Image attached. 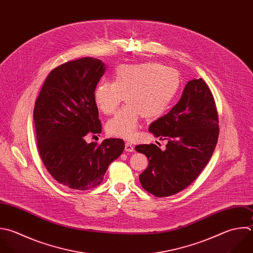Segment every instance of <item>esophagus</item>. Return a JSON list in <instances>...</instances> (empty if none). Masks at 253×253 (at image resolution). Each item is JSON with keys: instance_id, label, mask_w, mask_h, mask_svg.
I'll return each mask as SVG.
<instances>
[{"instance_id": "1", "label": "esophagus", "mask_w": 253, "mask_h": 253, "mask_svg": "<svg viewBox=\"0 0 253 253\" xmlns=\"http://www.w3.org/2000/svg\"><path fill=\"white\" fill-rule=\"evenodd\" d=\"M125 150H126V152H132V151H134V147H133V145H132L130 142H126V144H125Z\"/></svg>"}]
</instances>
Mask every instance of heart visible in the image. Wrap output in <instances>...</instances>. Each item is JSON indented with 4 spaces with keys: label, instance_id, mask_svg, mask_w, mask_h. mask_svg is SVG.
Instances as JSON below:
<instances>
[{
    "label": "heart",
    "instance_id": "obj_1",
    "mask_svg": "<svg viewBox=\"0 0 253 253\" xmlns=\"http://www.w3.org/2000/svg\"><path fill=\"white\" fill-rule=\"evenodd\" d=\"M177 71L157 63L121 65L114 74V81L100 82L94 91V102L104 114L114 113L124 100V106L107 123L111 136L131 139L137 132L139 121L162 114L175 97L179 88Z\"/></svg>",
    "mask_w": 253,
    "mask_h": 253
}]
</instances>
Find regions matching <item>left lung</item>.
Wrapping results in <instances>:
<instances>
[{
	"label": "left lung",
	"instance_id": "left-lung-1",
	"mask_svg": "<svg viewBox=\"0 0 253 253\" xmlns=\"http://www.w3.org/2000/svg\"><path fill=\"white\" fill-rule=\"evenodd\" d=\"M148 130L168 143L164 151L155 144L135 146L148 159L147 168L139 175L140 184L155 197L177 194L200 175L217 142V111L205 81H189L179 102Z\"/></svg>",
	"mask_w": 253,
	"mask_h": 253
}]
</instances>
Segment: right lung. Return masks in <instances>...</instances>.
<instances>
[{
  "instance_id": "1",
  "label": "right lung",
  "mask_w": 253,
  "mask_h": 253,
  "mask_svg": "<svg viewBox=\"0 0 253 253\" xmlns=\"http://www.w3.org/2000/svg\"><path fill=\"white\" fill-rule=\"evenodd\" d=\"M106 71L97 58L84 57L54 68L36 101L38 149L49 174L63 186L89 190L100 185L109 165L125 149L121 138L87 143L102 131L94 91Z\"/></svg>"
}]
</instances>
